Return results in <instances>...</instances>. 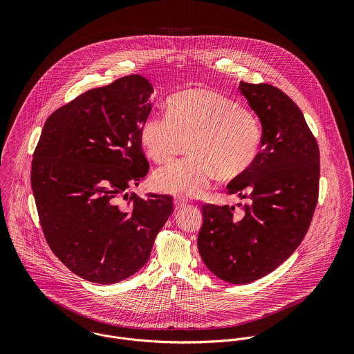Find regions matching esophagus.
<instances>
[{"label": "esophagus", "instance_id": "1", "mask_svg": "<svg viewBox=\"0 0 354 354\" xmlns=\"http://www.w3.org/2000/svg\"><path fill=\"white\" fill-rule=\"evenodd\" d=\"M187 204H188V201H187V199H183V198H174V207H176V209H181V208H184Z\"/></svg>", "mask_w": 354, "mask_h": 354}]
</instances>
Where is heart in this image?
Listing matches in <instances>:
<instances>
[{
    "instance_id": "obj_1",
    "label": "heart",
    "mask_w": 354,
    "mask_h": 354,
    "mask_svg": "<svg viewBox=\"0 0 354 354\" xmlns=\"http://www.w3.org/2000/svg\"><path fill=\"white\" fill-rule=\"evenodd\" d=\"M166 114H151L140 127V142L156 163H169L189 139V155L159 170L155 184L178 196H199L216 176L234 180L252 166L261 128L250 109L208 88H187L166 102Z\"/></svg>"
}]
</instances>
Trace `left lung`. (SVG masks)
Returning <instances> with one entry per match:
<instances>
[{
  "label": "left lung",
  "instance_id": "1",
  "mask_svg": "<svg viewBox=\"0 0 354 354\" xmlns=\"http://www.w3.org/2000/svg\"><path fill=\"white\" fill-rule=\"evenodd\" d=\"M261 122V150L227 194L248 199L234 207L203 204L198 248L222 281L244 285L274 271L301 244L319 196L320 153L303 111L267 83H240ZM241 205V204H239Z\"/></svg>",
  "mask_w": 354,
  "mask_h": 354
}]
</instances>
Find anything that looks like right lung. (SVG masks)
<instances>
[{"label":"right lung","mask_w":354,"mask_h":354,"mask_svg":"<svg viewBox=\"0 0 354 354\" xmlns=\"http://www.w3.org/2000/svg\"><path fill=\"white\" fill-rule=\"evenodd\" d=\"M152 91L140 75L86 91L50 114L32 155L31 187L45 239L90 282L115 283L138 272L173 212L169 195L127 194L149 173L140 127Z\"/></svg>","instance_id":"right-lung-1"}]
</instances>
